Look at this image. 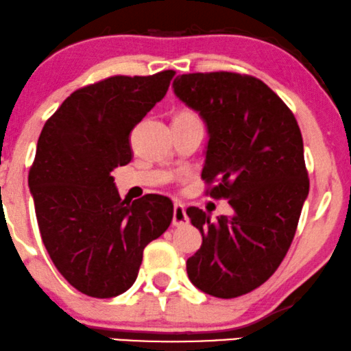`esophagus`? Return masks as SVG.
Returning <instances> with one entry per match:
<instances>
[{"label": "esophagus", "instance_id": "obj_1", "mask_svg": "<svg viewBox=\"0 0 351 351\" xmlns=\"http://www.w3.org/2000/svg\"><path fill=\"white\" fill-rule=\"evenodd\" d=\"M189 219L186 215L184 207L181 204H175V207H173V225L175 227H181V225H186Z\"/></svg>", "mask_w": 351, "mask_h": 351}]
</instances>
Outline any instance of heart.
I'll list each match as a JSON object with an SVG mask.
<instances>
[{
  "instance_id": "1",
  "label": "heart",
  "mask_w": 351,
  "mask_h": 351,
  "mask_svg": "<svg viewBox=\"0 0 351 351\" xmlns=\"http://www.w3.org/2000/svg\"><path fill=\"white\" fill-rule=\"evenodd\" d=\"M180 114H193V113H189V112H183V113H180Z\"/></svg>"
}]
</instances>
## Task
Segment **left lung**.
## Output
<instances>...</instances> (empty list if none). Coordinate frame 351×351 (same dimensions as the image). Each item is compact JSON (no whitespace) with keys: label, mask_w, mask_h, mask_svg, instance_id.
Segmentation results:
<instances>
[{"label":"left lung","mask_w":351,"mask_h":351,"mask_svg":"<svg viewBox=\"0 0 351 351\" xmlns=\"http://www.w3.org/2000/svg\"><path fill=\"white\" fill-rule=\"evenodd\" d=\"M173 92L206 123L202 180L217 181L208 193L233 208L215 220L186 210L202 234L188 277L204 293L237 298L263 285L293 241L309 193L303 137L280 97L252 76L181 74Z\"/></svg>","instance_id":"obj_1"}]
</instances>
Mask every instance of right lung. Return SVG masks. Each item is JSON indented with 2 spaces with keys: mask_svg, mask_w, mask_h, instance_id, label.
<instances>
[{
  "mask_svg": "<svg viewBox=\"0 0 351 351\" xmlns=\"http://www.w3.org/2000/svg\"><path fill=\"white\" fill-rule=\"evenodd\" d=\"M173 76H113L79 88L40 132L29 188L42 241L60 274L92 298L130 290L144 247L171 223L170 199L121 201L112 171L131 162L132 128Z\"/></svg>",
  "mask_w": 351,
  "mask_h": 351,
  "instance_id": "add662e5",
  "label": "right lung"
}]
</instances>
